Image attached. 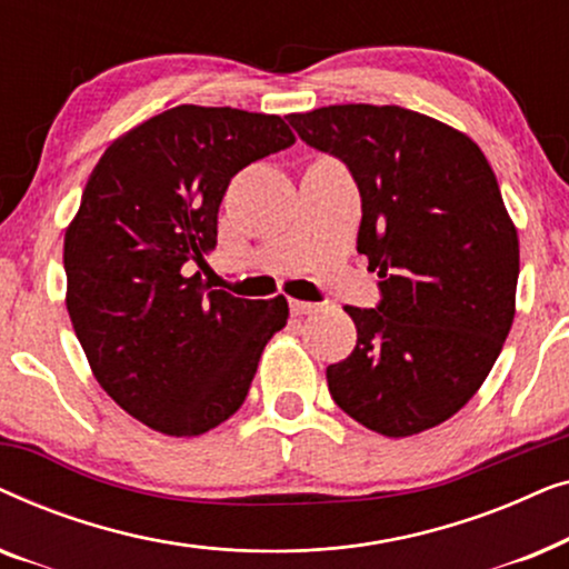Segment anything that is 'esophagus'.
Segmentation results:
<instances>
[{"mask_svg":"<svg viewBox=\"0 0 569 569\" xmlns=\"http://www.w3.org/2000/svg\"><path fill=\"white\" fill-rule=\"evenodd\" d=\"M290 310L292 316H308V313H316L318 306L316 302H306V300H290Z\"/></svg>","mask_w":569,"mask_h":569,"instance_id":"1","label":"esophagus"}]
</instances>
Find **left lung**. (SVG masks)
I'll return each instance as SVG.
<instances>
[{"label":"left lung","instance_id":"1","mask_svg":"<svg viewBox=\"0 0 569 569\" xmlns=\"http://www.w3.org/2000/svg\"><path fill=\"white\" fill-rule=\"evenodd\" d=\"M302 142L339 158L362 199L357 251L376 308L345 310L357 347L326 368L331 399L386 438L446 422L479 391L516 318L518 230L485 152L401 106L290 113Z\"/></svg>","mask_w":569,"mask_h":569}]
</instances>
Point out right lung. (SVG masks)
Segmentation results:
<instances>
[{
  "mask_svg": "<svg viewBox=\"0 0 569 569\" xmlns=\"http://www.w3.org/2000/svg\"><path fill=\"white\" fill-rule=\"evenodd\" d=\"M295 144L284 119L176 106L103 152L64 236L67 310L92 376L123 411L173 438L246 401L287 300L212 290L186 263L217 246L230 178Z\"/></svg>",
  "mask_w": 569,
  "mask_h": 569,
  "instance_id": "right-lung-1",
  "label": "right lung"
}]
</instances>
